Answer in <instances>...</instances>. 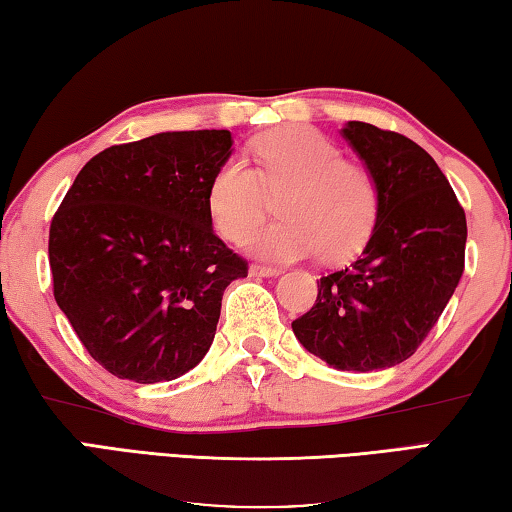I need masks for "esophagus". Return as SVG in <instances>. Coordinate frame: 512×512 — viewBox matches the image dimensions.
I'll return each instance as SVG.
<instances>
[{
    "instance_id": "esophagus-1",
    "label": "esophagus",
    "mask_w": 512,
    "mask_h": 512,
    "mask_svg": "<svg viewBox=\"0 0 512 512\" xmlns=\"http://www.w3.org/2000/svg\"><path fill=\"white\" fill-rule=\"evenodd\" d=\"M249 274L251 276H263V279H270V276H279L281 270H276V267H270V265H251L249 267Z\"/></svg>"
}]
</instances>
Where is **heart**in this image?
Instances as JSON below:
<instances>
[{"label":"heart","mask_w":512,"mask_h":512,"mask_svg":"<svg viewBox=\"0 0 512 512\" xmlns=\"http://www.w3.org/2000/svg\"><path fill=\"white\" fill-rule=\"evenodd\" d=\"M258 168L229 157L206 188V211L215 231L240 242L267 209V193H285L283 220L247 238L249 251L270 261L321 254L344 261L360 251L375 227L380 191L364 166L344 161V152L315 128H283L256 141Z\"/></svg>","instance_id":"1"}]
</instances>
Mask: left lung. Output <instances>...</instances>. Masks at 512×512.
Wrapping results in <instances>:
<instances>
[{
  "label": "left lung",
  "instance_id": "1",
  "mask_svg": "<svg viewBox=\"0 0 512 512\" xmlns=\"http://www.w3.org/2000/svg\"><path fill=\"white\" fill-rule=\"evenodd\" d=\"M342 137L378 184V220L355 263L317 281L315 306L292 330L333 369L369 373L405 362L436 326L461 281L468 224L418 143L362 121Z\"/></svg>",
  "mask_w": 512,
  "mask_h": 512
}]
</instances>
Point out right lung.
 <instances>
[{
  "label": "right lung",
  "instance_id": "1",
  "mask_svg": "<svg viewBox=\"0 0 512 512\" xmlns=\"http://www.w3.org/2000/svg\"><path fill=\"white\" fill-rule=\"evenodd\" d=\"M231 143L229 130H191L105 148L53 215V297L116 378L168 382L200 364L224 288L247 276L206 211Z\"/></svg>",
  "mask_w": 512,
  "mask_h": 512
}]
</instances>
